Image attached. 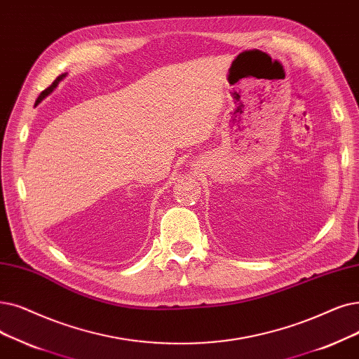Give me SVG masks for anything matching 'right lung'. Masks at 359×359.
<instances>
[{"mask_svg":"<svg viewBox=\"0 0 359 359\" xmlns=\"http://www.w3.org/2000/svg\"><path fill=\"white\" fill-rule=\"evenodd\" d=\"M65 76H66V74H61V76H58V77H57V79H55V81L53 82V85H50L48 88H46V89H43V90H42V92L39 93V97H38V100H36L35 105H36V104H39V102H41V101H42V100H43V98H45L46 95H50V93H51V92L54 90V88H57L58 82H60L61 79H63V77H65Z\"/></svg>","mask_w":359,"mask_h":359,"instance_id":"1","label":"right lung"}]
</instances>
